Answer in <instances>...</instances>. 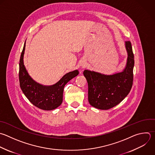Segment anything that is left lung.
I'll return each instance as SVG.
<instances>
[{"label": "left lung", "instance_id": "obj_1", "mask_svg": "<svg viewBox=\"0 0 155 155\" xmlns=\"http://www.w3.org/2000/svg\"><path fill=\"white\" fill-rule=\"evenodd\" d=\"M128 53L127 66L121 73L104 75L84 70L88 86V102L93 107L108 110L119 104L130 93L133 81L134 54L130 41L125 42Z\"/></svg>", "mask_w": 155, "mask_h": 155}]
</instances>
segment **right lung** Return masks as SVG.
I'll use <instances>...</instances> for the list:
<instances>
[{"mask_svg": "<svg viewBox=\"0 0 155 155\" xmlns=\"http://www.w3.org/2000/svg\"><path fill=\"white\" fill-rule=\"evenodd\" d=\"M25 48V42L19 63V78L21 90L35 106L44 110H54L62 102L65 85L71 79L78 76L79 71L74 70L67 73L58 82L52 86H43L33 81L26 70L24 64Z\"/></svg>", "mask_w": 155, "mask_h": 155, "instance_id": "1", "label": "right lung"}]
</instances>
